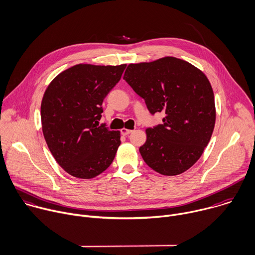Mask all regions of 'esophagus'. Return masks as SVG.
Listing matches in <instances>:
<instances>
[{"label": "esophagus", "instance_id": "esophagus-1", "mask_svg": "<svg viewBox=\"0 0 255 255\" xmlns=\"http://www.w3.org/2000/svg\"><path fill=\"white\" fill-rule=\"evenodd\" d=\"M131 131H132V130H131V129H128V128H122V133H123L124 135L129 134Z\"/></svg>", "mask_w": 255, "mask_h": 255}]
</instances>
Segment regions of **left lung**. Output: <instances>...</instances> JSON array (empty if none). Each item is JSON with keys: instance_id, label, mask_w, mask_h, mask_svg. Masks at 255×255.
<instances>
[{"instance_id": "8db88e82", "label": "left lung", "mask_w": 255, "mask_h": 255, "mask_svg": "<svg viewBox=\"0 0 255 255\" xmlns=\"http://www.w3.org/2000/svg\"><path fill=\"white\" fill-rule=\"evenodd\" d=\"M124 79L145 101L151 115L165 114L163 124L145 129L139 147L145 164L165 176L190 169L207 146L216 120L212 86L200 69L176 58L129 64Z\"/></svg>"}]
</instances>
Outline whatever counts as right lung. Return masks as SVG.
<instances>
[{
  "label": "right lung",
  "mask_w": 255,
  "mask_h": 255,
  "mask_svg": "<svg viewBox=\"0 0 255 255\" xmlns=\"http://www.w3.org/2000/svg\"><path fill=\"white\" fill-rule=\"evenodd\" d=\"M127 64H77L50 82L41 103L42 130L56 162L69 175L92 179L113 163L121 131L97 127L104 99Z\"/></svg>",
  "instance_id": "add662e5"
}]
</instances>
